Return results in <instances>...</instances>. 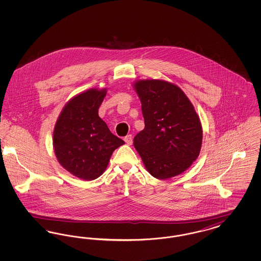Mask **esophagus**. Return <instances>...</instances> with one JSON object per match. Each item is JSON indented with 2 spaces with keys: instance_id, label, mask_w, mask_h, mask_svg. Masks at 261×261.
Masks as SVG:
<instances>
[{
  "instance_id": "esophagus-1",
  "label": "esophagus",
  "mask_w": 261,
  "mask_h": 261,
  "mask_svg": "<svg viewBox=\"0 0 261 261\" xmlns=\"http://www.w3.org/2000/svg\"><path fill=\"white\" fill-rule=\"evenodd\" d=\"M124 141L125 143H126L127 145L131 146V145H132V143H133V140H132V135H127V136L124 137Z\"/></svg>"
}]
</instances>
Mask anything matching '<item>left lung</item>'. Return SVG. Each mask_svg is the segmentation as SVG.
Listing matches in <instances>:
<instances>
[{
	"label": "left lung",
	"instance_id": "obj_1",
	"mask_svg": "<svg viewBox=\"0 0 261 261\" xmlns=\"http://www.w3.org/2000/svg\"><path fill=\"white\" fill-rule=\"evenodd\" d=\"M133 87L145 120L133 144L146 169L161 180L183 173L198 159L202 143V127L193 103L180 88L165 80H137Z\"/></svg>",
	"mask_w": 261,
	"mask_h": 261
}]
</instances>
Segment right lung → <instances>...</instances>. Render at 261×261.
Instances as JSON below:
<instances>
[{
	"instance_id": "1",
	"label": "right lung",
	"mask_w": 261,
	"mask_h": 261,
	"mask_svg": "<svg viewBox=\"0 0 261 261\" xmlns=\"http://www.w3.org/2000/svg\"><path fill=\"white\" fill-rule=\"evenodd\" d=\"M106 95V88H91L76 95L63 107L54 128L53 146L58 162L85 181L103 173L113 150L125 144L99 116Z\"/></svg>"
}]
</instances>
